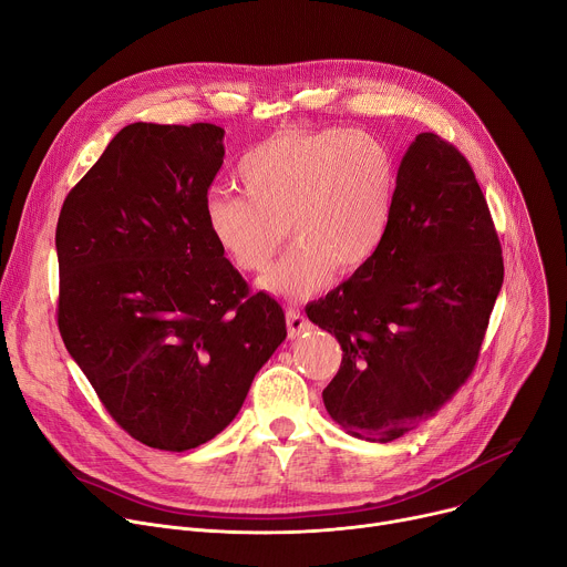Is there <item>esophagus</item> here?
<instances>
[{"instance_id": "esophagus-1", "label": "esophagus", "mask_w": 567, "mask_h": 567, "mask_svg": "<svg viewBox=\"0 0 567 567\" xmlns=\"http://www.w3.org/2000/svg\"><path fill=\"white\" fill-rule=\"evenodd\" d=\"M286 324H288V338H299L301 333H307L311 329L309 318L299 313V309H288L286 311Z\"/></svg>"}]
</instances>
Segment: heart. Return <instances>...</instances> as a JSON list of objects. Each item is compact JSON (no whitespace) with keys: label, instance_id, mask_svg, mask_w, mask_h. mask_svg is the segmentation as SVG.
Masks as SVG:
<instances>
[{"label":"heart","instance_id":"obj_1","mask_svg":"<svg viewBox=\"0 0 567 567\" xmlns=\"http://www.w3.org/2000/svg\"><path fill=\"white\" fill-rule=\"evenodd\" d=\"M245 195L210 190L204 220L240 272H264L288 236L290 251L260 279L275 297L307 299L331 270L352 275L379 251L398 197L390 147L352 128L288 132L238 163Z\"/></svg>","mask_w":567,"mask_h":567}]
</instances>
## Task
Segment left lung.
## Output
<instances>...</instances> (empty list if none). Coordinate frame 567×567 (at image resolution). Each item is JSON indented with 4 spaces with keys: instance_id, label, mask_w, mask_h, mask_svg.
Wrapping results in <instances>:
<instances>
[{
    "instance_id": "obj_1",
    "label": "left lung",
    "mask_w": 567,
    "mask_h": 567,
    "mask_svg": "<svg viewBox=\"0 0 567 567\" xmlns=\"http://www.w3.org/2000/svg\"><path fill=\"white\" fill-rule=\"evenodd\" d=\"M502 281V245L470 163L441 136H415L379 251L307 307L342 347L322 390L329 415L372 443L435 415L474 370Z\"/></svg>"
}]
</instances>
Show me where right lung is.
Returning a JSON list of instances; mask_svg holds the SVG:
<instances>
[{
  "label": "right lung",
  "mask_w": 567,
  "mask_h": 567,
  "mask_svg": "<svg viewBox=\"0 0 567 567\" xmlns=\"http://www.w3.org/2000/svg\"><path fill=\"white\" fill-rule=\"evenodd\" d=\"M223 138L208 122L124 126L56 225L61 338L111 417L154 450L215 439L286 338L279 301L249 292L204 220Z\"/></svg>",
  "instance_id": "add662e5"
}]
</instances>
